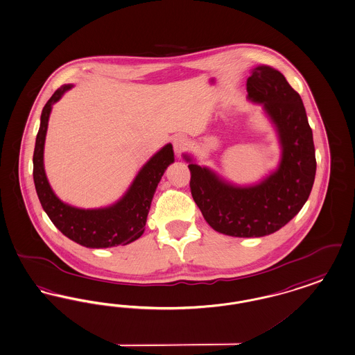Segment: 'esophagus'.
<instances>
[{
    "label": "esophagus",
    "mask_w": 355,
    "mask_h": 355,
    "mask_svg": "<svg viewBox=\"0 0 355 355\" xmlns=\"http://www.w3.org/2000/svg\"><path fill=\"white\" fill-rule=\"evenodd\" d=\"M189 141L184 136H175L173 140V146H174V152L177 153V156H181L184 150L187 149Z\"/></svg>",
    "instance_id": "obj_1"
}]
</instances>
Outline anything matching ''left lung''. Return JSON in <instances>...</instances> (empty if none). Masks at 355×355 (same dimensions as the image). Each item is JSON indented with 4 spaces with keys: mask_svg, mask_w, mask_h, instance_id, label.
I'll use <instances>...</instances> for the list:
<instances>
[{
    "mask_svg": "<svg viewBox=\"0 0 355 355\" xmlns=\"http://www.w3.org/2000/svg\"><path fill=\"white\" fill-rule=\"evenodd\" d=\"M250 99L263 103L283 146L279 169L261 184L236 187L213 171L190 164V190L203 218L225 235L259 238L273 234L297 215L312 191L315 155L302 100L283 73L259 66L247 79ZM190 161L189 157H186Z\"/></svg>",
    "mask_w": 355,
    "mask_h": 355,
    "instance_id": "1",
    "label": "left lung"
}]
</instances>
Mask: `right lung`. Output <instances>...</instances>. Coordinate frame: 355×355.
Returning a JSON list of instances; mask_svg holds the SVG:
<instances>
[{
    "mask_svg": "<svg viewBox=\"0 0 355 355\" xmlns=\"http://www.w3.org/2000/svg\"><path fill=\"white\" fill-rule=\"evenodd\" d=\"M71 87L69 85L58 88L43 107L33 156V177L38 198L54 226L75 243L88 248L125 245L139 239L145 230L144 226L157 184L165 169L174 161L173 146L171 144L165 145L144 165L127 194L114 206L99 210H82L63 203L54 194L46 178L43 146L51 105Z\"/></svg>",
    "mask_w": 355,
    "mask_h": 355,
    "instance_id": "add662e5",
    "label": "right lung"
}]
</instances>
